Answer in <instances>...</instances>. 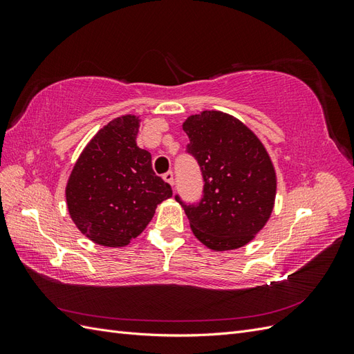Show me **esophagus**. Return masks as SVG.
Returning a JSON list of instances; mask_svg holds the SVG:
<instances>
[{"instance_id":"34e87169","label":"esophagus","mask_w":354,"mask_h":354,"mask_svg":"<svg viewBox=\"0 0 354 354\" xmlns=\"http://www.w3.org/2000/svg\"><path fill=\"white\" fill-rule=\"evenodd\" d=\"M162 178L167 181V183H169L171 186H174V174H173V171H168V173H165L162 176Z\"/></svg>"}]
</instances>
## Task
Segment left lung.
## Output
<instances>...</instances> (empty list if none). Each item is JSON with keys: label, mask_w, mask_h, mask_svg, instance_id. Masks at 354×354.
Masks as SVG:
<instances>
[{"label": "left lung", "mask_w": 354, "mask_h": 354, "mask_svg": "<svg viewBox=\"0 0 354 354\" xmlns=\"http://www.w3.org/2000/svg\"><path fill=\"white\" fill-rule=\"evenodd\" d=\"M186 152L198 160L203 190L185 208L195 236L214 251L246 245L269 220L276 173L269 153L248 127L232 115L203 111L183 124Z\"/></svg>", "instance_id": "left-lung-1"}]
</instances>
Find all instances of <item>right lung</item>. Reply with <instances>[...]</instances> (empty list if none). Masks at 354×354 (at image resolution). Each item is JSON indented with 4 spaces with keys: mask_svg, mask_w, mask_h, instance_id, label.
I'll list each match as a JSON object with an SVG mask.
<instances>
[{
    "mask_svg": "<svg viewBox=\"0 0 354 354\" xmlns=\"http://www.w3.org/2000/svg\"><path fill=\"white\" fill-rule=\"evenodd\" d=\"M138 120L111 121L85 146L66 186L71 218L90 241L125 246L152 220L156 205L173 196L155 174L152 156L136 143Z\"/></svg>",
    "mask_w": 354,
    "mask_h": 354,
    "instance_id": "right-lung-1",
    "label": "right lung"
}]
</instances>
